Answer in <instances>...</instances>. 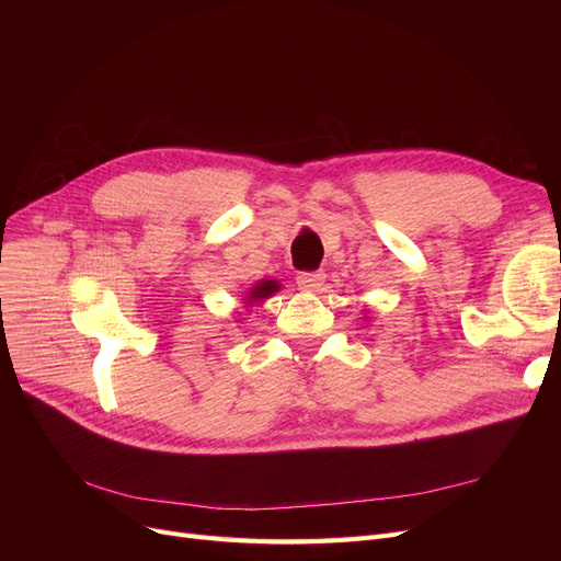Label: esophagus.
Masks as SVG:
<instances>
[{
    "label": "esophagus",
    "instance_id": "1",
    "mask_svg": "<svg viewBox=\"0 0 561 561\" xmlns=\"http://www.w3.org/2000/svg\"><path fill=\"white\" fill-rule=\"evenodd\" d=\"M322 279H325V275L322 273H300L298 275V286L302 288V290H318L320 286H322Z\"/></svg>",
    "mask_w": 561,
    "mask_h": 561
}]
</instances>
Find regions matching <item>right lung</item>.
Here are the masks:
<instances>
[{
    "label": "right lung",
    "instance_id": "right-lung-1",
    "mask_svg": "<svg viewBox=\"0 0 561 561\" xmlns=\"http://www.w3.org/2000/svg\"><path fill=\"white\" fill-rule=\"evenodd\" d=\"M275 290H279V284H277L275 279H263V282H259V284L250 290V302L268 298V296H273Z\"/></svg>",
    "mask_w": 561,
    "mask_h": 561
}]
</instances>
